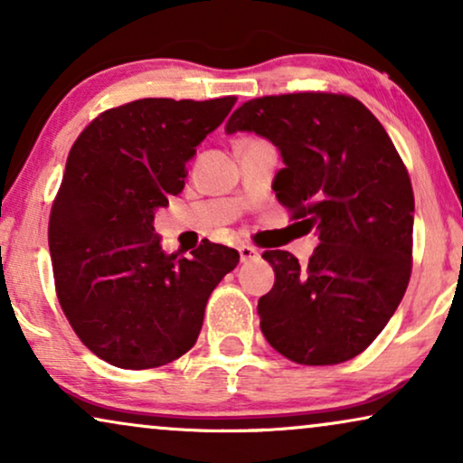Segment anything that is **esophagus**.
<instances>
[{
  "mask_svg": "<svg viewBox=\"0 0 463 463\" xmlns=\"http://www.w3.org/2000/svg\"><path fill=\"white\" fill-rule=\"evenodd\" d=\"M238 252H240V261H242V263L252 261V259L259 257V250L252 249V246H249V244H240Z\"/></svg>",
  "mask_w": 463,
  "mask_h": 463,
  "instance_id": "34e87169",
  "label": "esophagus"
}]
</instances>
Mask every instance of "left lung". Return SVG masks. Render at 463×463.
I'll use <instances>...</instances> for the list:
<instances>
[{
    "instance_id": "1",
    "label": "left lung",
    "mask_w": 463,
    "mask_h": 463,
    "mask_svg": "<svg viewBox=\"0 0 463 463\" xmlns=\"http://www.w3.org/2000/svg\"><path fill=\"white\" fill-rule=\"evenodd\" d=\"M225 132H255L280 151L271 189L320 240L307 265L263 255L276 274L257 306L265 339L299 364L358 356L411 278L413 187L388 132L360 100L325 92L249 100Z\"/></svg>"
}]
</instances>
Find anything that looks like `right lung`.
<instances>
[{
  "label": "right lung",
  "mask_w": 463,
  "mask_h": 463,
  "mask_svg": "<svg viewBox=\"0 0 463 463\" xmlns=\"http://www.w3.org/2000/svg\"><path fill=\"white\" fill-rule=\"evenodd\" d=\"M236 97L141 99L94 119L69 151L48 225L59 303L88 350L119 369L173 363L198 339L206 301L238 250H162L157 208Z\"/></svg>",
  "instance_id": "obj_1"
}]
</instances>
